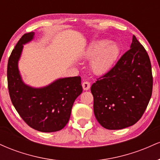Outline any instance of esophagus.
<instances>
[{
    "instance_id": "esophagus-1",
    "label": "esophagus",
    "mask_w": 160,
    "mask_h": 160,
    "mask_svg": "<svg viewBox=\"0 0 160 160\" xmlns=\"http://www.w3.org/2000/svg\"><path fill=\"white\" fill-rule=\"evenodd\" d=\"M90 82H88V81H84L82 82V89H83V90H88V89H89V88H90Z\"/></svg>"
}]
</instances>
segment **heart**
<instances>
[{
    "mask_svg": "<svg viewBox=\"0 0 160 160\" xmlns=\"http://www.w3.org/2000/svg\"><path fill=\"white\" fill-rule=\"evenodd\" d=\"M120 54V49L115 43L106 40L93 42L89 46L83 58L91 60L92 71L97 74H102L111 69Z\"/></svg>",
    "mask_w": 160,
    "mask_h": 160,
    "instance_id": "obj_1",
    "label": "heart"
}]
</instances>
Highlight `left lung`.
I'll use <instances>...</instances> for the list:
<instances>
[{
    "mask_svg": "<svg viewBox=\"0 0 160 160\" xmlns=\"http://www.w3.org/2000/svg\"><path fill=\"white\" fill-rule=\"evenodd\" d=\"M152 90L149 56L133 35L130 49L91 86L95 118L107 129L132 126L144 114Z\"/></svg>",
    "mask_w": 160,
    "mask_h": 160,
    "instance_id": "1",
    "label": "left lung"
}]
</instances>
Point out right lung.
Returning a JSON list of instances; mask_svg holds the SVG:
<instances>
[{
    "label": "right lung",
    "instance_id": "right-lung-1",
    "mask_svg": "<svg viewBox=\"0 0 160 160\" xmlns=\"http://www.w3.org/2000/svg\"><path fill=\"white\" fill-rule=\"evenodd\" d=\"M34 35V32L24 34L11 52L7 65L9 93L16 111L30 127L42 132H53L68 122L75 99L82 92L81 78H60L42 88L24 83L18 62L23 44L30 42Z\"/></svg>",
    "mask_w": 160,
    "mask_h": 160
}]
</instances>
